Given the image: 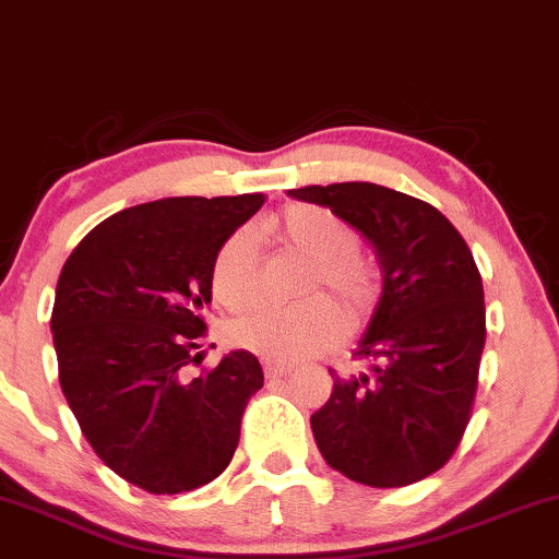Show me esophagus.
Segmentation results:
<instances>
[{
  "mask_svg": "<svg viewBox=\"0 0 559 559\" xmlns=\"http://www.w3.org/2000/svg\"><path fill=\"white\" fill-rule=\"evenodd\" d=\"M262 370H265V378H271V381H275V378H284L286 373H292V368H288V365L271 362V360L262 362Z\"/></svg>",
  "mask_w": 559,
  "mask_h": 559,
  "instance_id": "1",
  "label": "esophagus"
}]
</instances>
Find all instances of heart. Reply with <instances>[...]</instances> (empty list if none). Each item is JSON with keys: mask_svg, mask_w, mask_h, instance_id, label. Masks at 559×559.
I'll use <instances>...</instances> for the list:
<instances>
[{"mask_svg": "<svg viewBox=\"0 0 559 559\" xmlns=\"http://www.w3.org/2000/svg\"><path fill=\"white\" fill-rule=\"evenodd\" d=\"M281 249L312 265L305 297L329 293L334 299H305L294 307H258L228 325L230 344L254 352L271 362H297L320 355L344 333L349 323L373 310L378 299V267L360 252V234L342 215L320 204L297 202L271 223ZM262 288L260 243L252 228H236L221 241L210 262V292L223 310L241 312L252 307ZM333 304L343 311L338 313Z\"/></svg>", "mask_w": 559, "mask_h": 559, "instance_id": "obj_1", "label": "heart"}]
</instances>
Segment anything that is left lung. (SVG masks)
I'll return each instance as SVG.
<instances>
[{"label": "left lung", "mask_w": 559, "mask_h": 559, "mask_svg": "<svg viewBox=\"0 0 559 559\" xmlns=\"http://www.w3.org/2000/svg\"><path fill=\"white\" fill-rule=\"evenodd\" d=\"M376 247L383 294L355 349L368 373L333 376L310 418L333 471L373 489L428 478L471 423L486 344L484 284L460 230L433 204L378 183L301 186Z\"/></svg>", "instance_id": "obj_1"}]
</instances>
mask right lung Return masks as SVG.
Listing matches in <instances>:
<instances>
[{
	"label": "right lung",
	"mask_w": 559,
	"mask_h": 559,
	"mask_svg": "<svg viewBox=\"0 0 559 559\" xmlns=\"http://www.w3.org/2000/svg\"><path fill=\"white\" fill-rule=\"evenodd\" d=\"M262 194L170 197L120 210L73 249L52 307L62 394L96 457L150 493L221 476L262 368L247 349L189 376L210 262Z\"/></svg>",
	"instance_id": "obj_1"
}]
</instances>
